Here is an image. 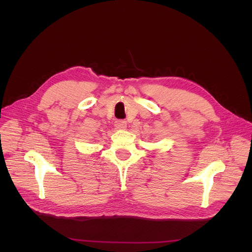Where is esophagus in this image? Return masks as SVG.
Segmentation results:
<instances>
[{
  "label": "esophagus",
  "mask_w": 252,
  "mask_h": 252,
  "mask_svg": "<svg viewBox=\"0 0 252 252\" xmlns=\"http://www.w3.org/2000/svg\"><path fill=\"white\" fill-rule=\"evenodd\" d=\"M114 126L118 129H125L127 127V123L123 120H118L116 121V123H114Z\"/></svg>",
  "instance_id": "34e87169"
}]
</instances>
